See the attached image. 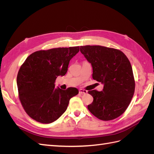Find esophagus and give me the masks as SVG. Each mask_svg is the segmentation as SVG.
<instances>
[{
	"instance_id": "1",
	"label": "esophagus",
	"mask_w": 154,
	"mask_h": 154,
	"mask_svg": "<svg viewBox=\"0 0 154 154\" xmlns=\"http://www.w3.org/2000/svg\"><path fill=\"white\" fill-rule=\"evenodd\" d=\"M79 93L81 94H85L87 93V91L84 90V89H80L79 90Z\"/></svg>"
}]
</instances>
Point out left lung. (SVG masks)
I'll use <instances>...</instances> for the list:
<instances>
[{
  "mask_svg": "<svg viewBox=\"0 0 154 154\" xmlns=\"http://www.w3.org/2000/svg\"><path fill=\"white\" fill-rule=\"evenodd\" d=\"M92 67V78L104 84L102 91L88 92L94 100L88 109L97 118L110 121L125 112L132 100L135 80L131 64L122 51L101 45L80 46Z\"/></svg>",
  "mask_w": 154,
  "mask_h": 154,
  "instance_id": "left-lung-1",
  "label": "left lung"
}]
</instances>
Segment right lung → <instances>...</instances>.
I'll use <instances>...</instances> for the list:
<instances>
[{
	"label": "right lung",
	"mask_w": 154,
	"mask_h": 154,
	"mask_svg": "<svg viewBox=\"0 0 154 154\" xmlns=\"http://www.w3.org/2000/svg\"><path fill=\"white\" fill-rule=\"evenodd\" d=\"M80 47L40 50L26 58L17 78L21 104L30 118L41 123H51L67 110L70 99L78 94L75 87L55 88L58 76L67 73L70 60Z\"/></svg>",
	"instance_id": "right-lung-1"
}]
</instances>
